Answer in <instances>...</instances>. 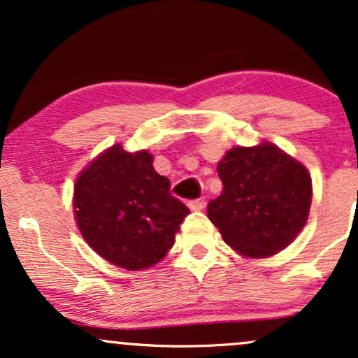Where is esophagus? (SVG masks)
<instances>
[{
    "mask_svg": "<svg viewBox=\"0 0 358 358\" xmlns=\"http://www.w3.org/2000/svg\"><path fill=\"white\" fill-rule=\"evenodd\" d=\"M188 207H190V210L193 212H202L205 208V200H193V202L188 203Z\"/></svg>",
    "mask_w": 358,
    "mask_h": 358,
    "instance_id": "1",
    "label": "esophagus"
}]
</instances>
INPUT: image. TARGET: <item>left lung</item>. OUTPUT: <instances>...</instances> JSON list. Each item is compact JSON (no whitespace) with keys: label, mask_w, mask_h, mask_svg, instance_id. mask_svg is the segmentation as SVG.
Masks as SVG:
<instances>
[{"label":"left lung","mask_w":358,"mask_h":358,"mask_svg":"<svg viewBox=\"0 0 358 358\" xmlns=\"http://www.w3.org/2000/svg\"><path fill=\"white\" fill-rule=\"evenodd\" d=\"M217 171L224 188L207 215L229 248L242 257L266 259L296 239L313 195L303 163L262 141L229 150Z\"/></svg>","instance_id":"left-lung-1"}]
</instances>
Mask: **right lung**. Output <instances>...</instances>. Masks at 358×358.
Here are the masks:
<instances>
[{
	"mask_svg": "<svg viewBox=\"0 0 358 358\" xmlns=\"http://www.w3.org/2000/svg\"><path fill=\"white\" fill-rule=\"evenodd\" d=\"M72 205L89 248L127 271L162 261L190 212L170 195V180L156 173L150 151L131 153L119 143L80 171Z\"/></svg>",
	"mask_w": 358,
	"mask_h": 358,
	"instance_id": "right-lung-1",
	"label": "right lung"
}]
</instances>
